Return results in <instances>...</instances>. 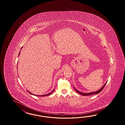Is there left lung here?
I'll return each instance as SVG.
<instances>
[{
	"instance_id": "1",
	"label": "left lung",
	"mask_w": 125,
	"mask_h": 125,
	"mask_svg": "<svg viewBox=\"0 0 125 125\" xmlns=\"http://www.w3.org/2000/svg\"><path fill=\"white\" fill-rule=\"evenodd\" d=\"M106 83H107V82L105 83L104 84V86H103L100 90L97 91H96V92H92V93H83L80 92V91H79L78 90H77L75 89L74 88V89L75 91H76L78 93H79L80 95H82L83 96H89V95H93V94H98L99 93H100L101 92V91L103 89V88H104V87L105 85H106Z\"/></svg>"
}]
</instances>
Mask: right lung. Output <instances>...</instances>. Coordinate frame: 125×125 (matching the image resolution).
Wrapping results in <instances>:
<instances>
[{
    "mask_svg": "<svg viewBox=\"0 0 125 125\" xmlns=\"http://www.w3.org/2000/svg\"><path fill=\"white\" fill-rule=\"evenodd\" d=\"M22 47H22V48H21V49H22ZM20 52H19V55H20ZM54 89H53V91H52V92H51V93H49V94H46V95H41V96H48V95H51V93H53V91H54ZM28 91V92H29V93H30V94H32V95H33V94H32V93H30V92H29V91ZM37 96V95H36V96Z\"/></svg>",
    "mask_w": 125,
    "mask_h": 125,
    "instance_id": "obj_1",
    "label": "right lung"
}]
</instances>
